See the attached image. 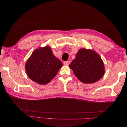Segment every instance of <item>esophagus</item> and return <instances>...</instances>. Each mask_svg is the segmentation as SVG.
<instances>
[{
	"label": "esophagus",
	"instance_id": "1",
	"mask_svg": "<svg viewBox=\"0 0 127 127\" xmlns=\"http://www.w3.org/2000/svg\"><path fill=\"white\" fill-rule=\"evenodd\" d=\"M64 64L65 65H69V64H70V61H64Z\"/></svg>",
	"mask_w": 127,
	"mask_h": 127
}]
</instances>
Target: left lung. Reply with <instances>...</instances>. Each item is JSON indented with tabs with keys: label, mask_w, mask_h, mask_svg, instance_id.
<instances>
[{
	"label": "left lung",
	"mask_w": 127,
	"mask_h": 127,
	"mask_svg": "<svg viewBox=\"0 0 127 127\" xmlns=\"http://www.w3.org/2000/svg\"><path fill=\"white\" fill-rule=\"evenodd\" d=\"M69 67L79 80L86 84L98 81L104 74V67L101 57L91 50H79Z\"/></svg>",
	"instance_id": "left-lung-1"
}]
</instances>
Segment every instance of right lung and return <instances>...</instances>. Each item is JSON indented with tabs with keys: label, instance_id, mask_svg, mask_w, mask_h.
Here are the masks:
<instances>
[{
	"label": "right lung",
	"instance_id": "1",
	"mask_svg": "<svg viewBox=\"0 0 127 127\" xmlns=\"http://www.w3.org/2000/svg\"><path fill=\"white\" fill-rule=\"evenodd\" d=\"M62 66L51 49L46 47L33 52L25 64V70L31 79L42 85L50 82Z\"/></svg>",
	"mask_w": 127,
	"mask_h": 127
}]
</instances>
